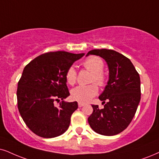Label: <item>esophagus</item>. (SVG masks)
<instances>
[{"label":"esophagus","instance_id":"1","mask_svg":"<svg viewBox=\"0 0 159 159\" xmlns=\"http://www.w3.org/2000/svg\"><path fill=\"white\" fill-rule=\"evenodd\" d=\"M85 105V103H78V107H82V106H84Z\"/></svg>","mask_w":159,"mask_h":159}]
</instances>
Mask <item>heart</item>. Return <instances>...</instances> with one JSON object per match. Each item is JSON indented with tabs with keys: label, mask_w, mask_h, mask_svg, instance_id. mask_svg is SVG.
<instances>
[{
	"label": "heart",
	"mask_w": 159,
	"mask_h": 159,
	"mask_svg": "<svg viewBox=\"0 0 159 159\" xmlns=\"http://www.w3.org/2000/svg\"><path fill=\"white\" fill-rule=\"evenodd\" d=\"M83 66L86 70L92 73L90 81L96 83L98 86H103L106 83L105 74L103 73L104 67L103 61L98 56H90L83 62ZM66 81L70 85H73L76 81L77 74L75 68L70 67L66 73ZM98 92L96 84H92L89 86H78L71 90L70 95L72 99L80 103L89 102Z\"/></svg>",
	"instance_id": "heart-1"
}]
</instances>
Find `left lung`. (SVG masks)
I'll return each mask as SVG.
<instances>
[{
    "label": "left lung",
    "mask_w": 159,
    "mask_h": 159,
    "mask_svg": "<svg viewBox=\"0 0 159 159\" xmlns=\"http://www.w3.org/2000/svg\"><path fill=\"white\" fill-rule=\"evenodd\" d=\"M103 58L108 67L107 85L99 99L104 108L92 105L93 112L88 118L92 129L104 136H114L128 127L135 115L141 98L140 77L129 59L113 50L95 49L86 56Z\"/></svg>",
    "instance_id": "1"
}]
</instances>
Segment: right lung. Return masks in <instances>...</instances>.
Returning <instances> with one entry per match:
<instances>
[{
  "label": "right lung",
  "instance_id": "1",
  "mask_svg": "<svg viewBox=\"0 0 159 159\" xmlns=\"http://www.w3.org/2000/svg\"><path fill=\"white\" fill-rule=\"evenodd\" d=\"M84 53L65 51L42 54L24 68L18 82L20 114L32 132L43 138L61 135L68 129L78 103L64 100L70 95L66 81L67 70ZM62 101L56 107L55 101Z\"/></svg>",
  "mask_w": 159,
  "mask_h": 159
}]
</instances>
